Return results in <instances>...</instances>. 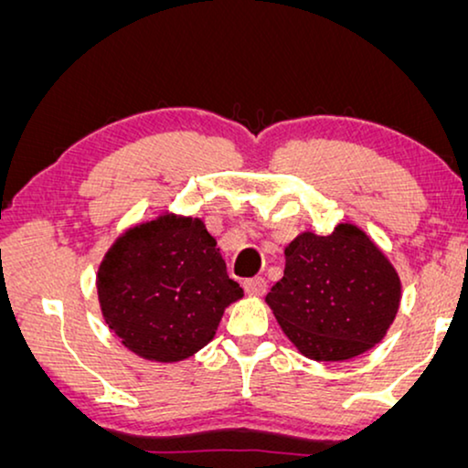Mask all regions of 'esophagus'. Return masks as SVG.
I'll return each mask as SVG.
<instances>
[{
    "label": "esophagus",
    "instance_id": "34e87169",
    "mask_svg": "<svg viewBox=\"0 0 468 468\" xmlns=\"http://www.w3.org/2000/svg\"><path fill=\"white\" fill-rule=\"evenodd\" d=\"M242 287L249 296H261L266 292V281L261 277H253V279H245L242 281Z\"/></svg>",
    "mask_w": 468,
    "mask_h": 468
}]
</instances>
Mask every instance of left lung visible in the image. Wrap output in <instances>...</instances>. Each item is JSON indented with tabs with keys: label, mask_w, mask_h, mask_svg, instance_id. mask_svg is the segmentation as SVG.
Returning a JSON list of instances; mask_svg holds the SVG:
<instances>
[{
	"label": "left lung",
	"mask_w": 468,
	"mask_h": 468,
	"mask_svg": "<svg viewBox=\"0 0 468 468\" xmlns=\"http://www.w3.org/2000/svg\"><path fill=\"white\" fill-rule=\"evenodd\" d=\"M400 277L354 223L328 236L298 234L285 247V271L266 293L281 330L315 362H345L386 336L400 306Z\"/></svg>",
	"instance_id": "left-lung-1"
}]
</instances>
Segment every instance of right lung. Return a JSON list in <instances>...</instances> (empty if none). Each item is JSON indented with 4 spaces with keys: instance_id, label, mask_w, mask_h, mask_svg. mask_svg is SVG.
Listing matches in <instances>:
<instances>
[{
    "instance_id": "right-lung-1",
    "label": "right lung",
    "mask_w": 468,
    "mask_h": 468,
    "mask_svg": "<svg viewBox=\"0 0 468 468\" xmlns=\"http://www.w3.org/2000/svg\"><path fill=\"white\" fill-rule=\"evenodd\" d=\"M95 285L108 328L151 362L187 360L242 298L204 221L175 213L125 229L101 260Z\"/></svg>"
}]
</instances>
